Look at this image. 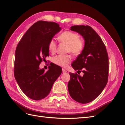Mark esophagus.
<instances>
[{"label": "esophagus", "instance_id": "obj_1", "mask_svg": "<svg viewBox=\"0 0 125 125\" xmlns=\"http://www.w3.org/2000/svg\"><path fill=\"white\" fill-rule=\"evenodd\" d=\"M67 72V70H66L65 69H62V73H66Z\"/></svg>", "mask_w": 125, "mask_h": 125}]
</instances>
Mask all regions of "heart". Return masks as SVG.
<instances>
[{"mask_svg": "<svg viewBox=\"0 0 125 125\" xmlns=\"http://www.w3.org/2000/svg\"><path fill=\"white\" fill-rule=\"evenodd\" d=\"M61 42L67 45V52H70L74 56L79 55L83 50L84 42L83 40L79 38L78 34L71 31H65L58 37ZM57 45L54 39L50 40L48 44V49L52 53H54L56 50ZM71 61L69 55H57L52 59L54 64L62 67H67Z\"/></svg>", "mask_w": 125, "mask_h": 125, "instance_id": "b5f03b06", "label": "heart"}]
</instances>
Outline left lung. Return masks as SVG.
<instances>
[{
    "instance_id": "left-lung-1",
    "label": "left lung",
    "mask_w": 125,
    "mask_h": 125,
    "mask_svg": "<svg viewBox=\"0 0 125 125\" xmlns=\"http://www.w3.org/2000/svg\"><path fill=\"white\" fill-rule=\"evenodd\" d=\"M70 30L80 34L85 40L81 54L72 63L79 73H69V92L76 102L86 104L92 102L103 91L108 77V56L106 48L98 34L89 26H73Z\"/></svg>"
}]
</instances>
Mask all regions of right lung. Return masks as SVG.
Returning <instances> with one entry per match:
<instances>
[{
    "mask_svg": "<svg viewBox=\"0 0 125 125\" xmlns=\"http://www.w3.org/2000/svg\"><path fill=\"white\" fill-rule=\"evenodd\" d=\"M61 29L56 22L39 21L28 29L17 45L15 78L22 92L31 99L39 100L47 97L62 73V68L52 63L47 71L39 68L41 62L49 56L50 40Z\"/></svg>",
    "mask_w": 125,
    "mask_h": 125,
    "instance_id": "right-lung-1",
    "label": "right lung"
}]
</instances>
